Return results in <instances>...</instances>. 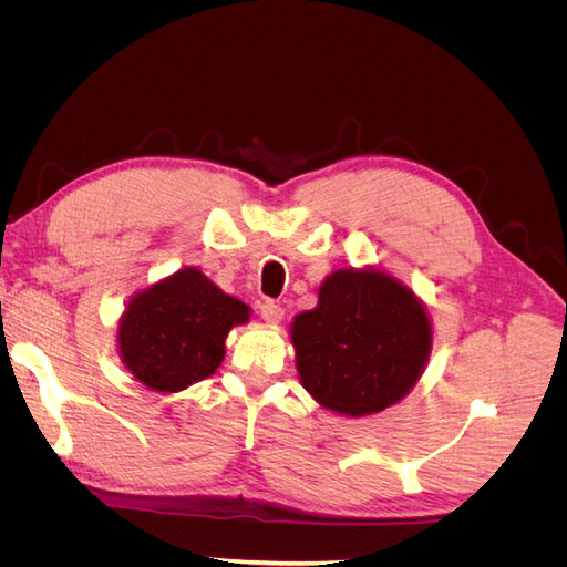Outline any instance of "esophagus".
Instances as JSON below:
<instances>
[{
  "instance_id": "34e87169",
  "label": "esophagus",
  "mask_w": 567,
  "mask_h": 567,
  "mask_svg": "<svg viewBox=\"0 0 567 567\" xmlns=\"http://www.w3.org/2000/svg\"><path fill=\"white\" fill-rule=\"evenodd\" d=\"M260 317L269 323H279L284 319V307L274 300H262L260 302Z\"/></svg>"
}]
</instances>
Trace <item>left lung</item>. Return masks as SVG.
Instances as JSON below:
<instances>
[{"mask_svg":"<svg viewBox=\"0 0 567 567\" xmlns=\"http://www.w3.org/2000/svg\"><path fill=\"white\" fill-rule=\"evenodd\" d=\"M305 390L342 416H367L416 385L433 346L421 300L375 269H338L319 305L290 323Z\"/></svg>","mask_w":567,"mask_h":567,"instance_id":"left-lung-1","label":"left lung"}]
</instances>
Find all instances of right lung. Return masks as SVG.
<instances>
[{"mask_svg":"<svg viewBox=\"0 0 567 567\" xmlns=\"http://www.w3.org/2000/svg\"><path fill=\"white\" fill-rule=\"evenodd\" d=\"M248 317L246 302L184 267L130 300L117 326L120 357L146 388L179 392L215 373L229 331Z\"/></svg>","mask_w":567,"mask_h":567,"instance_id":"obj_1","label":"right lung"}]
</instances>
